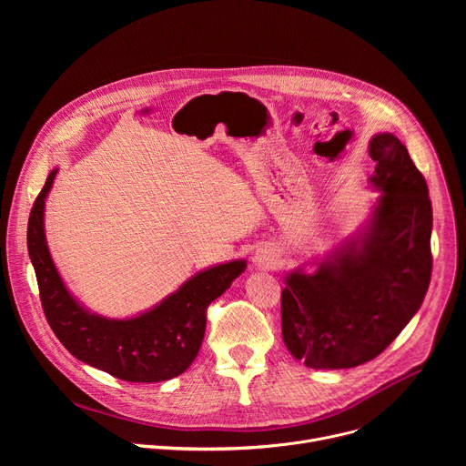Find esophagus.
Wrapping results in <instances>:
<instances>
[{
  "mask_svg": "<svg viewBox=\"0 0 466 466\" xmlns=\"http://www.w3.org/2000/svg\"><path fill=\"white\" fill-rule=\"evenodd\" d=\"M254 261H259V263H261V261H265V259H263L261 256H256V258H254Z\"/></svg>",
  "mask_w": 466,
  "mask_h": 466,
  "instance_id": "34e87169",
  "label": "esophagus"
}]
</instances>
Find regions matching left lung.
<instances>
[{
    "label": "left lung",
    "mask_w": 466,
    "mask_h": 466,
    "mask_svg": "<svg viewBox=\"0 0 466 466\" xmlns=\"http://www.w3.org/2000/svg\"><path fill=\"white\" fill-rule=\"evenodd\" d=\"M370 184L380 189L365 228L317 271L286 277L282 338L309 369H350L381 354L419 311L431 279V201L406 146L372 137Z\"/></svg>",
    "instance_id": "8db88e82"
}]
</instances>
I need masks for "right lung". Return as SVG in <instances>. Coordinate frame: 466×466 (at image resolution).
<instances>
[{"label":"right lung","mask_w":466,"mask_h":466,"mask_svg":"<svg viewBox=\"0 0 466 466\" xmlns=\"http://www.w3.org/2000/svg\"><path fill=\"white\" fill-rule=\"evenodd\" d=\"M55 175L56 169L47 175L27 225V250L55 336L77 360L125 381L153 383L182 374L201 349L208 304L247 269V261L234 259L197 273L137 317L108 319L92 313L64 286L46 243L44 208Z\"/></svg>","instance_id":"add662e5"}]
</instances>
